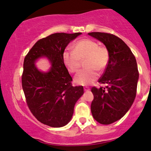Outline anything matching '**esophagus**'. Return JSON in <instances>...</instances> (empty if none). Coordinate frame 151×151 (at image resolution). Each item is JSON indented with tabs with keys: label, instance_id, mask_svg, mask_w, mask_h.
<instances>
[{
	"label": "esophagus",
	"instance_id": "1",
	"mask_svg": "<svg viewBox=\"0 0 151 151\" xmlns=\"http://www.w3.org/2000/svg\"><path fill=\"white\" fill-rule=\"evenodd\" d=\"M84 90L85 91H90V88H88V87H84Z\"/></svg>",
	"mask_w": 151,
	"mask_h": 151
}]
</instances>
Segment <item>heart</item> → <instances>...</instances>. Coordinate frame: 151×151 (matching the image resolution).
Wrapping results in <instances>:
<instances>
[{
  "label": "heart",
  "mask_w": 151,
  "mask_h": 151,
  "mask_svg": "<svg viewBox=\"0 0 151 151\" xmlns=\"http://www.w3.org/2000/svg\"><path fill=\"white\" fill-rule=\"evenodd\" d=\"M84 67L76 74L74 81L80 85H88L98 78V71H102L109 63V52L106 48L99 46L91 39H82L74 45V49H66L63 53V60L68 70L76 73L80 67L81 60L86 58Z\"/></svg>",
  "instance_id": "heart-1"
}]
</instances>
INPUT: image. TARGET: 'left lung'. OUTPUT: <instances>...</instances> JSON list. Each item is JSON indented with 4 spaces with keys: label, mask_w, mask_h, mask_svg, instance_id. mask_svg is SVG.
<instances>
[{
    "label": "left lung",
    "mask_w": 151,
    "mask_h": 151,
    "mask_svg": "<svg viewBox=\"0 0 151 151\" xmlns=\"http://www.w3.org/2000/svg\"><path fill=\"white\" fill-rule=\"evenodd\" d=\"M105 45L109 59L98 82L106 88L93 87L91 106L93 118L102 124L120 119L131 108L137 92L139 72L136 59L127 44L115 35L102 32L88 34Z\"/></svg>",
    "instance_id": "left-lung-1"
}]
</instances>
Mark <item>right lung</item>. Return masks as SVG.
I'll return each mask as SVG.
<instances>
[{"label":"right lung","mask_w":151,"mask_h":151,"mask_svg":"<svg viewBox=\"0 0 151 151\" xmlns=\"http://www.w3.org/2000/svg\"><path fill=\"white\" fill-rule=\"evenodd\" d=\"M82 33H55L40 39L24 58L22 86L31 112L41 123L63 127L71 121L74 106L84 94L83 86H73L72 78L63 60L70 42ZM46 58L51 67L41 71L35 63Z\"/></svg>","instance_id":"add662e5"}]
</instances>
